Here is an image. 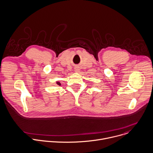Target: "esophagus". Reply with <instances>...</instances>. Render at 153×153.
<instances>
[{
    "label": "esophagus",
    "instance_id": "34e87169",
    "mask_svg": "<svg viewBox=\"0 0 153 153\" xmlns=\"http://www.w3.org/2000/svg\"><path fill=\"white\" fill-rule=\"evenodd\" d=\"M74 71L76 72V73H79L80 71V68L78 66H76L74 67Z\"/></svg>",
    "mask_w": 153,
    "mask_h": 153
}]
</instances>
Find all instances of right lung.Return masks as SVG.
Listing matches in <instances>:
<instances>
[{"instance_id":"right-lung-1","label":"right lung","mask_w":153,"mask_h":153,"mask_svg":"<svg viewBox=\"0 0 153 153\" xmlns=\"http://www.w3.org/2000/svg\"><path fill=\"white\" fill-rule=\"evenodd\" d=\"M57 85H59V86H60L61 85V83H60V82H57Z\"/></svg>"}]
</instances>
